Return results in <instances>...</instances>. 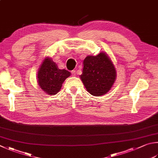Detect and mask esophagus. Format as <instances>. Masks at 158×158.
I'll use <instances>...</instances> for the list:
<instances>
[{
    "mask_svg": "<svg viewBox=\"0 0 158 158\" xmlns=\"http://www.w3.org/2000/svg\"><path fill=\"white\" fill-rule=\"evenodd\" d=\"M71 75L73 76H76V70H72L71 71Z\"/></svg>",
    "mask_w": 158,
    "mask_h": 158,
    "instance_id": "1",
    "label": "esophagus"
}]
</instances>
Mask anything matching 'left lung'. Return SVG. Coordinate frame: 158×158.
Instances as JSON below:
<instances>
[{"label":"left lung","instance_id":"8db88e82","mask_svg":"<svg viewBox=\"0 0 158 158\" xmlns=\"http://www.w3.org/2000/svg\"><path fill=\"white\" fill-rule=\"evenodd\" d=\"M83 64L80 78L89 93L96 96L107 93L115 82L116 71L106 53L101 52L96 56H88Z\"/></svg>","mask_w":158,"mask_h":158}]
</instances>
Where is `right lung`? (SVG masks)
Instances as JSON below:
<instances>
[{
	"instance_id": "1",
	"label": "right lung",
	"mask_w": 158,
	"mask_h": 158,
	"mask_svg": "<svg viewBox=\"0 0 158 158\" xmlns=\"http://www.w3.org/2000/svg\"><path fill=\"white\" fill-rule=\"evenodd\" d=\"M71 73L65 69H59L52 59L45 58L38 72L40 87L48 94H56L60 90L62 85Z\"/></svg>"
}]
</instances>
